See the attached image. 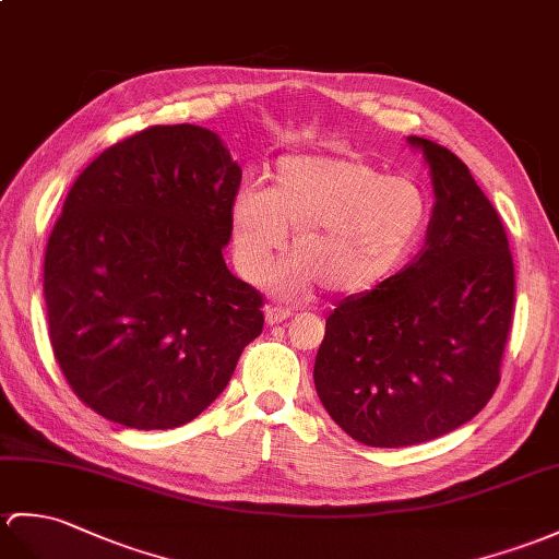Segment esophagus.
<instances>
[{
    "mask_svg": "<svg viewBox=\"0 0 559 559\" xmlns=\"http://www.w3.org/2000/svg\"><path fill=\"white\" fill-rule=\"evenodd\" d=\"M293 311L288 307H276V305H269L264 309V317H266V323L269 326H276V323H283L285 319H290Z\"/></svg>",
    "mask_w": 559,
    "mask_h": 559,
    "instance_id": "esophagus-1",
    "label": "esophagus"
}]
</instances>
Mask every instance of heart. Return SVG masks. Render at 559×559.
<instances>
[{
	"instance_id": "1",
	"label": "heart",
	"mask_w": 559,
	"mask_h": 559,
	"mask_svg": "<svg viewBox=\"0 0 559 559\" xmlns=\"http://www.w3.org/2000/svg\"><path fill=\"white\" fill-rule=\"evenodd\" d=\"M233 254L248 278H262L293 228L295 254L276 269L281 295L371 290L400 266L428 221L424 190L407 176H381L361 159L288 154L266 188H242L228 210Z\"/></svg>"
}]
</instances>
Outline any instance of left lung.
<instances>
[{"label":"left lung","instance_id":"left-lung-1","mask_svg":"<svg viewBox=\"0 0 559 559\" xmlns=\"http://www.w3.org/2000/svg\"><path fill=\"white\" fill-rule=\"evenodd\" d=\"M431 168L424 250L326 319L314 361L321 405L347 436L405 448L455 431L500 383L514 311V264L496 206L466 164L409 135Z\"/></svg>","mask_w":559,"mask_h":559}]
</instances>
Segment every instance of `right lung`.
<instances>
[{
    "instance_id": "1",
    "label": "right lung",
    "mask_w": 559,
    "mask_h": 559,
    "mask_svg": "<svg viewBox=\"0 0 559 559\" xmlns=\"http://www.w3.org/2000/svg\"><path fill=\"white\" fill-rule=\"evenodd\" d=\"M242 171L206 128L152 126L104 150L45 252L49 341L71 391L138 431L192 421L264 329L224 262Z\"/></svg>"
}]
</instances>
